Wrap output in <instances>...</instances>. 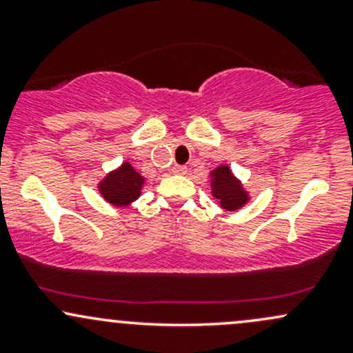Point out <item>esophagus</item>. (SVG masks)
<instances>
[{
	"label": "esophagus",
	"instance_id": "esophagus-1",
	"mask_svg": "<svg viewBox=\"0 0 353 353\" xmlns=\"http://www.w3.org/2000/svg\"><path fill=\"white\" fill-rule=\"evenodd\" d=\"M172 172L177 174V176H185L188 174V168L185 165H174Z\"/></svg>",
	"mask_w": 353,
	"mask_h": 353
}]
</instances>
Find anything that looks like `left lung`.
I'll list each match as a JSON object with an SVG mask.
<instances>
[{"label":"left lung","mask_w":353,"mask_h":353,"mask_svg":"<svg viewBox=\"0 0 353 353\" xmlns=\"http://www.w3.org/2000/svg\"><path fill=\"white\" fill-rule=\"evenodd\" d=\"M209 182L210 194L222 210L236 212L250 201L249 190L244 188L242 181L228 164H219L217 168H214L209 174Z\"/></svg>","instance_id":"obj_1"}]
</instances>
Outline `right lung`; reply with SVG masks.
Listing matches in <instances>:
<instances>
[{
    "label": "right lung",
    "mask_w": 353,
    "mask_h": 353,
    "mask_svg": "<svg viewBox=\"0 0 353 353\" xmlns=\"http://www.w3.org/2000/svg\"><path fill=\"white\" fill-rule=\"evenodd\" d=\"M145 177L132 168L129 161L109 171L98 182V192L109 205L128 208L143 194Z\"/></svg>",
    "instance_id": "1"
}]
</instances>
